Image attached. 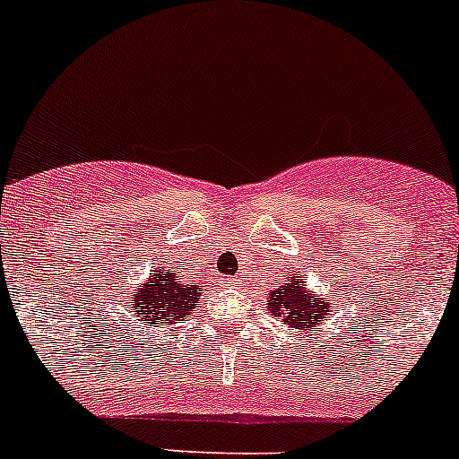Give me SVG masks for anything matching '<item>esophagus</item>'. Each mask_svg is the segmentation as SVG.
I'll list each match as a JSON object with an SVG mask.
<instances>
[{
	"instance_id": "obj_1",
	"label": "esophagus",
	"mask_w": 459,
	"mask_h": 459,
	"mask_svg": "<svg viewBox=\"0 0 459 459\" xmlns=\"http://www.w3.org/2000/svg\"><path fill=\"white\" fill-rule=\"evenodd\" d=\"M238 276H226L224 279V283H229V285H238Z\"/></svg>"
}]
</instances>
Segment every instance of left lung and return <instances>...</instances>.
<instances>
[{
	"label": "left lung",
	"mask_w": 459,
	"mask_h": 459,
	"mask_svg": "<svg viewBox=\"0 0 459 459\" xmlns=\"http://www.w3.org/2000/svg\"><path fill=\"white\" fill-rule=\"evenodd\" d=\"M303 274H290L287 281L276 290H270L268 311L281 325H290L291 329L311 331L326 318L331 303L316 296V291L307 290Z\"/></svg>",
	"instance_id": "left-lung-1"
}]
</instances>
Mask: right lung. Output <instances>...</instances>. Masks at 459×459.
Returning a JSON list of instances; mask_svg holds the SVG:
<instances>
[{
	"instance_id": "right-lung-1",
	"label": "right lung",
	"mask_w": 459,
	"mask_h": 459,
	"mask_svg": "<svg viewBox=\"0 0 459 459\" xmlns=\"http://www.w3.org/2000/svg\"><path fill=\"white\" fill-rule=\"evenodd\" d=\"M203 291V285L183 281L176 270L154 265L150 279H145L130 296L133 318H139V325H148V329L174 326L178 320H187L194 314Z\"/></svg>"
}]
</instances>
